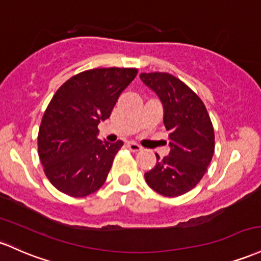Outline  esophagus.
Wrapping results in <instances>:
<instances>
[{"label":"esophagus","mask_w":261,"mask_h":261,"mask_svg":"<svg viewBox=\"0 0 261 261\" xmlns=\"http://www.w3.org/2000/svg\"><path fill=\"white\" fill-rule=\"evenodd\" d=\"M127 147H128V150H131V151H133V152H139V151L142 150L141 146L137 145L136 142H128Z\"/></svg>","instance_id":"esophagus-1"}]
</instances>
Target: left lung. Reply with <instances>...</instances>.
Masks as SVG:
<instances>
[{
	"label": "left lung",
	"mask_w": 261,
	"mask_h": 261,
	"mask_svg": "<svg viewBox=\"0 0 261 261\" xmlns=\"http://www.w3.org/2000/svg\"><path fill=\"white\" fill-rule=\"evenodd\" d=\"M142 83L163 107L170 153L145 173L147 185L165 197H177L197 186L214 153V130L203 101L185 83L168 73H141Z\"/></svg>",
	"instance_id": "obj_1"
}]
</instances>
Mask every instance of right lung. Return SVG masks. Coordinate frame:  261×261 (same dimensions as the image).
<instances>
[{
	"instance_id": "1",
	"label": "right lung",
	"mask_w": 261,
	"mask_h": 261,
	"mask_svg": "<svg viewBox=\"0 0 261 261\" xmlns=\"http://www.w3.org/2000/svg\"><path fill=\"white\" fill-rule=\"evenodd\" d=\"M136 74L134 68L85 70L54 94L39 127L38 153L45 176L57 190L85 197L107 181L124 142L99 140L98 125L110 117Z\"/></svg>"
}]
</instances>
